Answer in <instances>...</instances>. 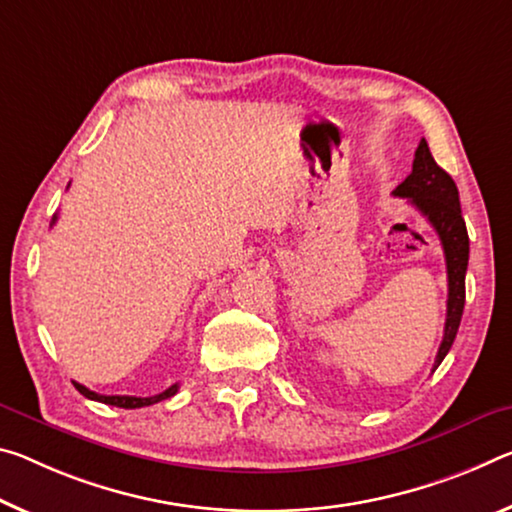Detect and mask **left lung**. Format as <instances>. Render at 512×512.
<instances>
[{
  "mask_svg": "<svg viewBox=\"0 0 512 512\" xmlns=\"http://www.w3.org/2000/svg\"><path fill=\"white\" fill-rule=\"evenodd\" d=\"M396 198H405L417 207L435 227L442 241L446 259V278H449V298H446L444 337L437 351L433 369L442 364L453 339L458 335L462 310H465V273L469 262V237L465 218L460 212L458 186L444 168L435 164L426 139H421L412 161V173L396 186Z\"/></svg>",
  "mask_w": 512,
  "mask_h": 512,
  "instance_id": "1",
  "label": "left lung"
}]
</instances>
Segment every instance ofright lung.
I'll return each instance as SVG.
<instances>
[{
    "mask_svg": "<svg viewBox=\"0 0 512 512\" xmlns=\"http://www.w3.org/2000/svg\"><path fill=\"white\" fill-rule=\"evenodd\" d=\"M56 223V214L52 218V225ZM75 387L79 389V394H84L86 399L91 401H100V403H107V405H116V408H125V410H134V408H145V405H152V403H159L164 399H170V396L177 394V389H180V385H170L168 389H164L161 394H154V396H145V399H141V396H107V394H97V392H91V389L75 383Z\"/></svg>",
    "mask_w": 512,
    "mask_h": 512,
    "instance_id": "add662e5",
    "label": "right lung"
}]
</instances>
